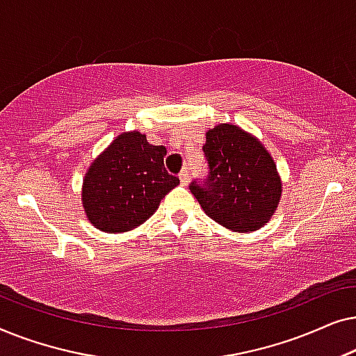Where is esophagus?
Returning a JSON list of instances; mask_svg holds the SVG:
<instances>
[{
    "label": "esophagus",
    "mask_w": 356,
    "mask_h": 356,
    "mask_svg": "<svg viewBox=\"0 0 356 356\" xmlns=\"http://www.w3.org/2000/svg\"><path fill=\"white\" fill-rule=\"evenodd\" d=\"M179 181H181V184H184V186L189 183V170L188 168L181 170V173H179Z\"/></svg>",
    "instance_id": "34e87169"
}]
</instances>
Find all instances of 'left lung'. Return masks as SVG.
Returning <instances> with one entry per match:
<instances>
[{
  "mask_svg": "<svg viewBox=\"0 0 356 356\" xmlns=\"http://www.w3.org/2000/svg\"><path fill=\"white\" fill-rule=\"evenodd\" d=\"M202 149L211 168L207 186H189L202 211L236 233L264 227L282 197V178L264 144L240 126L220 123L207 131Z\"/></svg>",
  "mask_w": 356,
  "mask_h": 356,
  "instance_id": "8db88e82",
  "label": "left lung"
}]
</instances>
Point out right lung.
I'll list each match as a JSON object with an SVG mask.
<instances>
[{
    "mask_svg": "<svg viewBox=\"0 0 356 356\" xmlns=\"http://www.w3.org/2000/svg\"><path fill=\"white\" fill-rule=\"evenodd\" d=\"M167 149L147 143L139 131H124L92 160L82 179L81 201L95 228L121 233L154 216L160 201L178 186L163 165Z\"/></svg>",
    "mask_w": 356,
    "mask_h": 356,
    "instance_id": "add662e5",
    "label": "right lung"
}]
</instances>
